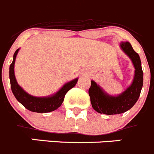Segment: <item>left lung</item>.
Returning <instances> with one entry per match:
<instances>
[{
  "label": "left lung",
  "mask_w": 154,
  "mask_h": 154,
  "mask_svg": "<svg viewBox=\"0 0 154 154\" xmlns=\"http://www.w3.org/2000/svg\"><path fill=\"white\" fill-rule=\"evenodd\" d=\"M121 47L131 58L135 68V74L131 85L118 96H110L94 81H91L88 89L91 104L97 112L105 115H117L128 111L139 98L143 86V71L140 56L128 42L121 43Z\"/></svg>",
  "instance_id": "8db88e82"
}]
</instances>
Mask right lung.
<instances>
[{"mask_svg":"<svg viewBox=\"0 0 154 154\" xmlns=\"http://www.w3.org/2000/svg\"><path fill=\"white\" fill-rule=\"evenodd\" d=\"M18 51H19V49H17L14 54V59H13L12 63L10 66L9 71L11 90H12V92L15 98L26 109L30 111H33V112L47 113L57 109L59 107L61 106L67 91L75 85L77 81H78V79H75L69 82L66 83L60 91L56 94L52 95L51 97L38 98V97L32 96L26 93L20 86L17 82L16 78H15L14 68L15 60H16V56Z\"/></svg>","mask_w":154,"mask_h":154,"instance_id":"right-lung-1","label":"right lung"}]
</instances>
